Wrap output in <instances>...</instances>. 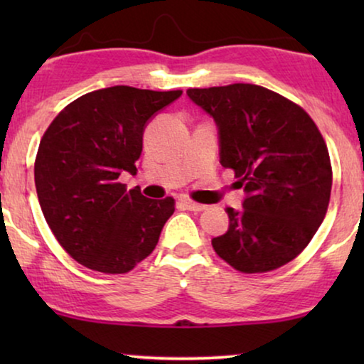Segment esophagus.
<instances>
[{"label": "esophagus", "mask_w": 364, "mask_h": 364, "mask_svg": "<svg viewBox=\"0 0 364 364\" xmlns=\"http://www.w3.org/2000/svg\"><path fill=\"white\" fill-rule=\"evenodd\" d=\"M181 203L187 208V210H192V212H202V210H205V208H207V205H202V203L193 202V200H191V198H187V197L181 198Z\"/></svg>", "instance_id": "esophagus-1"}]
</instances>
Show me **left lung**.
Segmentation results:
<instances>
[{
	"label": "left lung",
	"instance_id": "8db88e82",
	"mask_svg": "<svg viewBox=\"0 0 364 364\" xmlns=\"http://www.w3.org/2000/svg\"><path fill=\"white\" fill-rule=\"evenodd\" d=\"M215 122L218 156L245 192L227 207L228 230L212 238L217 255L243 273H263L300 255L326 215L331 164L311 117L255 84L188 89Z\"/></svg>",
	"mask_w": 364,
	"mask_h": 364
}]
</instances>
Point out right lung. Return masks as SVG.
Segmentation results:
<instances>
[{
	"label": "right lung",
	"instance_id": "add662e5",
	"mask_svg": "<svg viewBox=\"0 0 364 364\" xmlns=\"http://www.w3.org/2000/svg\"><path fill=\"white\" fill-rule=\"evenodd\" d=\"M181 96L97 89L64 107L44 132L34 164L38 200L56 240L81 265L126 273L156 248L173 198H147L117 181L136 173L147 124Z\"/></svg>",
	"mask_w": 364,
	"mask_h": 364
}]
</instances>
